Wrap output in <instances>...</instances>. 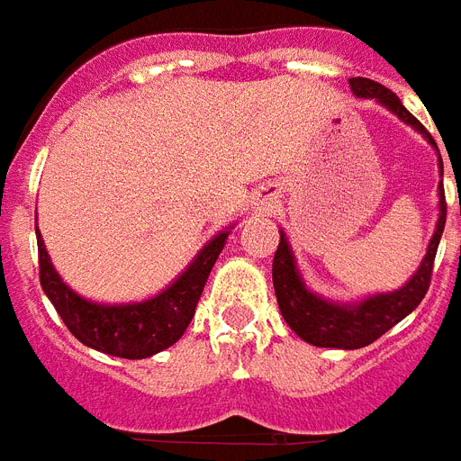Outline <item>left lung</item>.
<instances>
[{
    "label": "left lung",
    "instance_id": "left-lung-1",
    "mask_svg": "<svg viewBox=\"0 0 461 461\" xmlns=\"http://www.w3.org/2000/svg\"><path fill=\"white\" fill-rule=\"evenodd\" d=\"M348 84L357 98H375L379 105H384L386 111H392L399 121L420 132L438 149L430 132L403 108L394 91H389L372 79H365V77H353V79H348ZM438 164H440L442 176L440 152H438ZM438 198H440L438 200V210H440L438 222H435L433 237L428 241L426 256H423L416 273L399 290L367 294L365 300L357 302H333L312 293L304 283V277H302L300 268H297L293 246L287 241L285 231L280 230V244H277L276 258H273V287H276L277 307H280V314L287 321V326L312 346L356 350V348L370 346L372 340H377L382 333L399 324L403 316H409L426 297L430 276H433L438 244H440L442 230H445L447 205H445L442 181L438 185Z\"/></svg>",
    "mask_w": 461,
    "mask_h": 461
}]
</instances>
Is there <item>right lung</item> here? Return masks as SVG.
Instances as JSON below:
<instances>
[{
	"label": "right lung",
	"instance_id": "obj_1",
	"mask_svg": "<svg viewBox=\"0 0 461 461\" xmlns=\"http://www.w3.org/2000/svg\"><path fill=\"white\" fill-rule=\"evenodd\" d=\"M231 227L217 231L185 266L184 273L176 276L174 283H168L161 293L142 302H121V304L86 300L67 285L52 266L41 231L35 230L41 285L52 307L62 316L67 329L84 346L101 350L105 356L142 360L167 350L184 336L195 314V304L203 294L207 276L215 266L217 256L222 254Z\"/></svg>",
	"mask_w": 461,
	"mask_h": 461
}]
</instances>
